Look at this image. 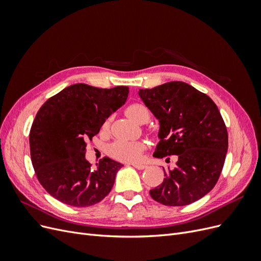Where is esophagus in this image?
Masks as SVG:
<instances>
[{"label": "esophagus", "mask_w": 261, "mask_h": 261, "mask_svg": "<svg viewBox=\"0 0 261 261\" xmlns=\"http://www.w3.org/2000/svg\"><path fill=\"white\" fill-rule=\"evenodd\" d=\"M134 168H136V169H138V170H144V169H146L147 168V165H145V164H137V163H133L132 164Z\"/></svg>", "instance_id": "34e87169"}]
</instances>
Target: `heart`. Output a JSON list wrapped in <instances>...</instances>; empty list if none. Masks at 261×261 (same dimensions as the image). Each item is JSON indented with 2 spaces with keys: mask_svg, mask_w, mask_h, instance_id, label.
<instances>
[{
  "mask_svg": "<svg viewBox=\"0 0 261 261\" xmlns=\"http://www.w3.org/2000/svg\"><path fill=\"white\" fill-rule=\"evenodd\" d=\"M127 114L133 121L140 124L145 121H149L150 113L148 109L140 105L134 103L126 109ZM108 127V123L103 125V128ZM145 146L140 141H127V140H116L109 147V153L113 158L121 161L135 162L140 159L141 152L144 151Z\"/></svg>",
  "mask_w": 261,
  "mask_h": 261,
  "instance_id": "1",
  "label": "heart"
}]
</instances>
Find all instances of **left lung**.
<instances>
[{"label":"left lung","instance_id":"8db88e82","mask_svg":"<svg viewBox=\"0 0 261 261\" xmlns=\"http://www.w3.org/2000/svg\"><path fill=\"white\" fill-rule=\"evenodd\" d=\"M138 94L159 121L153 156L176 160L173 169L163 168L165 177L150 196L171 207L202 198L217 184L227 151V130L218 107L183 82L139 89Z\"/></svg>","mask_w":261,"mask_h":261}]
</instances>
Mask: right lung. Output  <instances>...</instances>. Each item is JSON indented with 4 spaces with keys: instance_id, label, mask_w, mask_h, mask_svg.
<instances>
[{
    "instance_id": "obj_1",
    "label": "right lung",
    "mask_w": 261,
    "mask_h": 261,
    "mask_svg": "<svg viewBox=\"0 0 261 261\" xmlns=\"http://www.w3.org/2000/svg\"><path fill=\"white\" fill-rule=\"evenodd\" d=\"M128 92L126 86L102 89L74 84L39 110L29 135L31 162L40 184L55 199L89 207L111 192L123 164L106 156L92 169L85 156L86 140L125 105Z\"/></svg>"
}]
</instances>
